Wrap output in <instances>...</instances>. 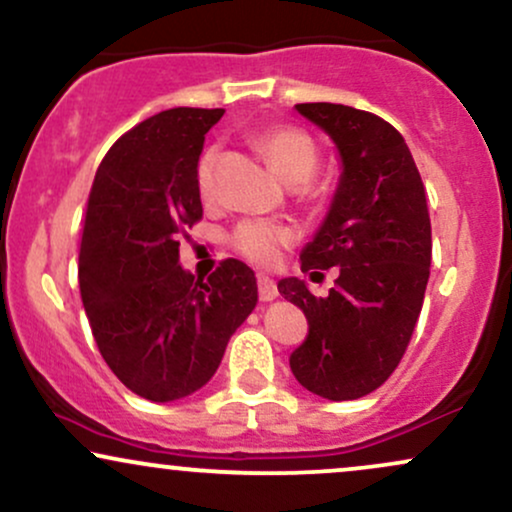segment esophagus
Here are the masks:
<instances>
[{
    "instance_id": "obj_1",
    "label": "esophagus",
    "mask_w": 512,
    "mask_h": 512,
    "mask_svg": "<svg viewBox=\"0 0 512 512\" xmlns=\"http://www.w3.org/2000/svg\"><path fill=\"white\" fill-rule=\"evenodd\" d=\"M257 291H260V301H274L276 296H279V291H276V284L272 276L267 274H260L257 276Z\"/></svg>"
}]
</instances>
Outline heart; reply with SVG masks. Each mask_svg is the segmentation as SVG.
<instances>
[{
  "instance_id": "b5f03b06",
  "label": "heart",
  "mask_w": 512,
  "mask_h": 512,
  "mask_svg": "<svg viewBox=\"0 0 512 512\" xmlns=\"http://www.w3.org/2000/svg\"><path fill=\"white\" fill-rule=\"evenodd\" d=\"M255 146L267 158L269 166L286 182H293V185L303 182V185H298V192L303 197L320 195V187L308 180L317 168V149L308 134L293 127H269L257 134ZM211 185H214V151H207V154L199 158L197 187L207 197ZM289 240V228L281 226V223L260 219L238 223L231 233L233 250L255 264H274Z\"/></svg>"
}]
</instances>
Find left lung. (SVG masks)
<instances>
[{
	"instance_id": "left-lung-1",
	"label": "left lung",
	"mask_w": 512,
	"mask_h": 512,
	"mask_svg": "<svg viewBox=\"0 0 512 512\" xmlns=\"http://www.w3.org/2000/svg\"><path fill=\"white\" fill-rule=\"evenodd\" d=\"M296 110L330 134L342 175L301 252L303 272L339 267L337 286L315 298L296 276L279 281L308 320L289 363L305 390L344 402L378 390L407 351L431 272V219L409 146L390 122L337 103Z\"/></svg>"
}]
</instances>
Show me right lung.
<instances>
[{"label":"right lung","instance_id":"add662e5","mask_svg":"<svg viewBox=\"0 0 512 512\" xmlns=\"http://www.w3.org/2000/svg\"><path fill=\"white\" fill-rule=\"evenodd\" d=\"M221 115V108H170L139 122L110 146L88 195L81 301L105 363L151 402L207 385L257 305L248 264L223 260L209 279L178 264V236L202 219L204 134Z\"/></svg>","mask_w":512,"mask_h":512}]
</instances>
